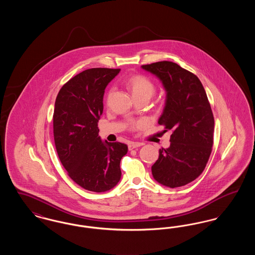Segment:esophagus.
<instances>
[{
    "instance_id": "1",
    "label": "esophagus",
    "mask_w": 255,
    "mask_h": 255,
    "mask_svg": "<svg viewBox=\"0 0 255 255\" xmlns=\"http://www.w3.org/2000/svg\"><path fill=\"white\" fill-rule=\"evenodd\" d=\"M142 145V143H140V142H130L129 143V145H128V148H129V150H133V149H135V148H137V147H140V146Z\"/></svg>"
}]
</instances>
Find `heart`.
I'll return each mask as SVG.
<instances>
[{
  "instance_id": "obj_1",
  "label": "heart",
  "mask_w": 255,
  "mask_h": 255,
  "mask_svg": "<svg viewBox=\"0 0 255 255\" xmlns=\"http://www.w3.org/2000/svg\"><path fill=\"white\" fill-rule=\"evenodd\" d=\"M127 87L132 93L133 98L138 97H146L150 99L152 96L156 93L157 87L155 83L145 75L142 74H136L133 75L126 81ZM112 94V90H110L108 93V97Z\"/></svg>"
}]
</instances>
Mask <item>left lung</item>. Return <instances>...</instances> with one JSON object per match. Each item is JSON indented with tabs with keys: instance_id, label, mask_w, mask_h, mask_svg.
Masks as SVG:
<instances>
[{
	"instance_id": "obj_1",
	"label": "left lung",
	"mask_w": 255,
	"mask_h": 255,
	"mask_svg": "<svg viewBox=\"0 0 255 255\" xmlns=\"http://www.w3.org/2000/svg\"><path fill=\"white\" fill-rule=\"evenodd\" d=\"M141 68L157 75L167 97L158 124L171 130L169 148L158 150L152 166L154 179L171 188L196 180L205 170L213 146L214 118L200 79L170 61Z\"/></svg>"
}]
</instances>
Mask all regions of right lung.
<instances>
[{
    "label": "right lung",
    "instance_id": "1",
    "mask_svg": "<svg viewBox=\"0 0 255 255\" xmlns=\"http://www.w3.org/2000/svg\"><path fill=\"white\" fill-rule=\"evenodd\" d=\"M120 71L85 70L63 85L55 100L53 135L61 163L73 182L93 192L117 185L122 177L121 160L128 152L122 142H103L97 127L105 88Z\"/></svg>",
    "mask_w": 255,
    "mask_h": 255
}]
</instances>
